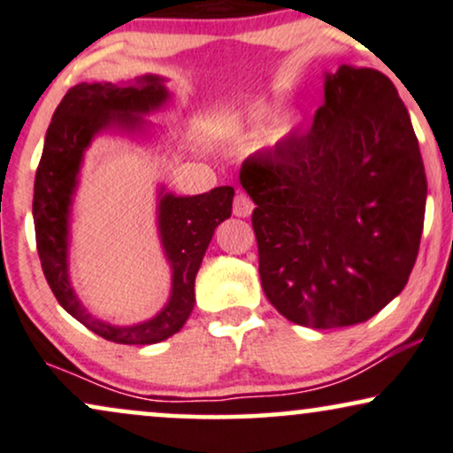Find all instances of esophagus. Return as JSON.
Returning <instances> with one entry per match:
<instances>
[{
  "label": "esophagus",
  "instance_id": "esophagus-1",
  "mask_svg": "<svg viewBox=\"0 0 453 453\" xmlns=\"http://www.w3.org/2000/svg\"><path fill=\"white\" fill-rule=\"evenodd\" d=\"M252 211H254L252 199H250L248 195L237 193L235 201H233V214L239 216V218H248L250 214H252Z\"/></svg>",
  "mask_w": 453,
  "mask_h": 453
}]
</instances>
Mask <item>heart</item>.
Listing matches in <instances>:
<instances>
[{"instance_id":"heart-1","label":"heart","mask_w":453,"mask_h":453,"mask_svg":"<svg viewBox=\"0 0 453 453\" xmlns=\"http://www.w3.org/2000/svg\"><path fill=\"white\" fill-rule=\"evenodd\" d=\"M273 104L269 100H256L252 107L248 109V113L243 117V126L245 127H258L262 124H266V121L273 117ZM300 127V119L296 115H286L281 117V119L277 121L275 126H273L271 130V144L273 147H279V144H286L288 141H292L296 136V132H298Z\"/></svg>"}]
</instances>
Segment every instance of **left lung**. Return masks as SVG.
Listing matches in <instances>:
<instances>
[{
  "instance_id": "8db88e82",
  "label": "left lung",
  "mask_w": 453,
  "mask_h": 453,
  "mask_svg": "<svg viewBox=\"0 0 453 453\" xmlns=\"http://www.w3.org/2000/svg\"><path fill=\"white\" fill-rule=\"evenodd\" d=\"M312 127L243 161L269 303L315 329L367 321L405 288L420 248L426 174L387 75L326 73Z\"/></svg>"
}]
</instances>
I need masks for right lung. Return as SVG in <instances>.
Masks as SVG:
<instances>
[{"label": "right lung", "instance_id": "add662e5", "mask_svg": "<svg viewBox=\"0 0 453 453\" xmlns=\"http://www.w3.org/2000/svg\"><path fill=\"white\" fill-rule=\"evenodd\" d=\"M172 94L159 75H142L130 83H77L54 111L33 191L37 254L43 275L60 306L94 334L117 344H157L180 332L195 306V277L216 226L233 211V187L182 197L159 187L157 231L172 269L170 298L157 315L134 326L96 319L77 298L69 277L71 210L83 155L103 132L144 136L153 124L144 115L164 109Z\"/></svg>", "mask_w": 453, "mask_h": 453}]
</instances>
